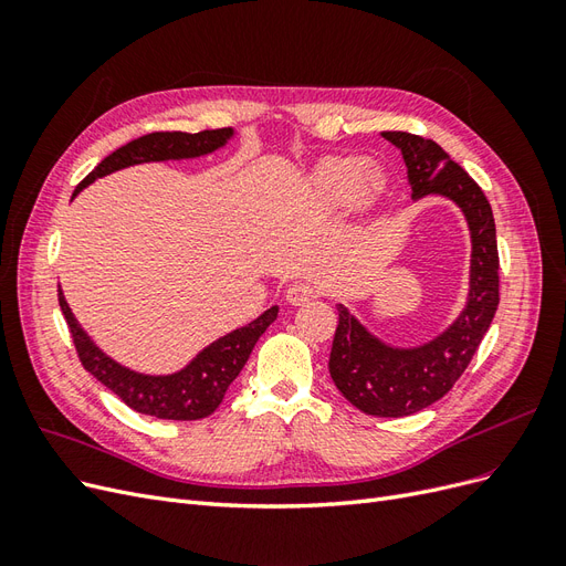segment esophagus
Returning <instances> with one entry per match:
<instances>
[{
	"label": "esophagus",
	"instance_id": "esophagus-1",
	"mask_svg": "<svg viewBox=\"0 0 566 566\" xmlns=\"http://www.w3.org/2000/svg\"><path fill=\"white\" fill-rule=\"evenodd\" d=\"M318 295H321V290L314 283L300 281V283H293V285L287 287L285 300L293 304V306H304V304H310L312 300H316Z\"/></svg>",
	"mask_w": 566,
	"mask_h": 566
}]
</instances>
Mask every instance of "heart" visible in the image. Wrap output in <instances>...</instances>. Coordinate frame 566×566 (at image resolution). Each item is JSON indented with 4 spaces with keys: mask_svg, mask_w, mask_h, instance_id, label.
I'll return each instance as SVG.
<instances>
[{
    "mask_svg": "<svg viewBox=\"0 0 566 566\" xmlns=\"http://www.w3.org/2000/svg\"><path fill=\"white\" fill-rule=\"evenodd\" d=\"M382 172L358 156H331L321 160L310 177V198L321 208H349L366 202L382 188Z\"/></svg>",
    "mask_w": 566,
    "mask_h": 566,
    "instance_id": "obj_1",
    "label": "heart"
}]
</instances>
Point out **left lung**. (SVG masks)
<instances>
[{
  "label": "left lung",
  "instance_id": "1",
  "mask_svg": "<svg viewBox=\"0 0 566 566\" xmlns=\"http://www.w3.org/2000/svg\"><path fill=\"white\" fill-rule=\"evenodd\" d=\"M401 148L413 198L447 196L465 212L472 233L470 300L465 312L441 337L418 349H391L368 335L345 306L331 352V378L352 406L366 416L401 418L449 394L470 366L479 342L499 310V243L491 205L479 184L432 139L408 132H382Z\"/></svg>",
  "mask_w": 566,
  "mask_h": 566
}]
</instances>
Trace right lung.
I'll use <instances>...</instances> for the list:
<instances>
[{"instance_id":"add662e5","label":"right lung","mask_w":566,"mask_h":566,"mask_svg":"<svg viewBox=\"0 0 566 566\" xmlns=\"http://www.w3.org/2000/svg\"><path fill=\"white\" fill-rule=\"evenodd\" d=\"M233 132L231 129H205L196 134L186 132H153L127 146L117 148L108 158L101 160L92 172L80 181V188L92 184L98 177H106L115 169H123L136 163L169 160V158H196L224 146ZM59 304L65 316L67 331H71L73 345L80 364L90 370L94 378L117 394L136 413L153 416L160 420H200L208 418L224 401L229 385L243 370L254 342L279 316V306H271L260 318L248 323L224 337H219L208 349H202L191 364L175 375L165 378H150V375L132 373L117 366L106 354H101L92 339L82 333L71 306H67L63 293L59 290Z\"/></svg>"}]
</instances>
